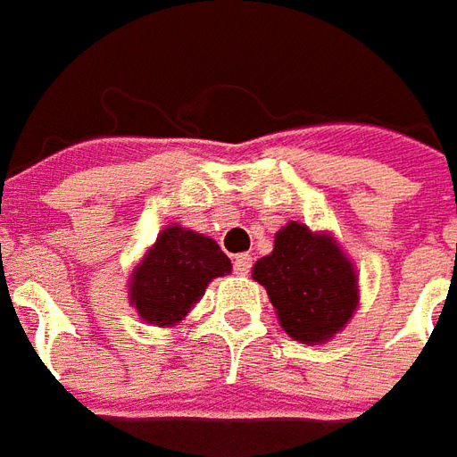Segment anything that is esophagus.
<instances>
[{
    "mask_svg": "<svg viewBox=\"0 0 457 457\" xmlns=\"http://www.w3.org/2000/svg\"><path fill=\"white\" fill-rule=\"evenodd\" d=\"M251 268H253V258L248 253H241L234 258V270L238 275H248L251 273Z\"/></svg>",
    "mask_w": 457,
    "mask_h": 457,
    "instance_id": "1",
    "label": "esophagus"
}]
</instances>
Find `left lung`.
<instances>
[{"label": "left lung", "instance_id": "8db88e82", "mask_svg": "<svg viewBox=\"0 0 457 457\" xmlns=\"http://www.w3.org/2000/svg\"><path fill=\"white\" fill-rule=\"evenodd\" d=\"M278 320L297 342H325L357 307V275L329 236L290 221L275 234L273 253L253 265Z\"/></svg>", "mask_w": 457, "mask_h": 457}]
</instances>
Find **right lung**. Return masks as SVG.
Returning a JSON list of instances; mask_svg holds the SVG:
<instances>
[{
    "label": "right lung",
    "instance_id": "obj_1",
    "mask_svg": "<svg viewBox=\"0 0 457 457\" xmlns=\"http://www.w3.org/2000/svg\"><path fill=\"white\" fill-rule=\"evenodd\" d=\"M231 273V261L209 236L182 226L164 228L130 283V303L150 325L179 322L213 278Z\"/></svg>",
    "mask_w": 457,
    "mask_h": 457
}]
</instances>
